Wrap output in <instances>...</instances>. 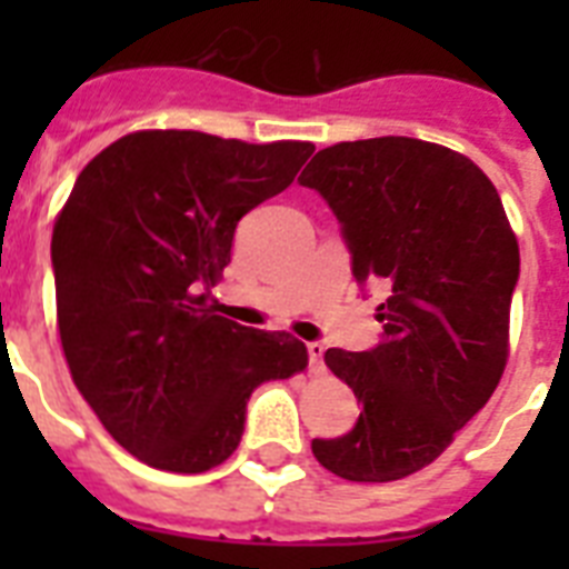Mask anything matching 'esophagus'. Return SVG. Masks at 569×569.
<instances>
[{
    "mask_svg": "<svg viewBox=\"0 0 569 569\" xmlns=\"http://www.w3.org/2000/svg\"><path fill=\"white\" fill-rule=\"evenodd\" d=\"M307 355H310V372H325V346H321V342H310V346H307Z\"/></svg>",
    "mask_w": 569,
    "mask_h": 569,
    "instance_id": "1",
    "label": "esophagus"
}]
</instances>
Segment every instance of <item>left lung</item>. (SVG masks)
Masks as SVG:
<instances>
[{
	"instance_id": "left-lung-1",
	"label": "left lung",
	"mask_w": 569,
	"mask_h": 569,
	"mask_svg": "<svg viewBox=\"0 0 569 569\" xmlns=\"http://www.w3.org/2000/svg\"><path fill=\"white\" fill-rule=\"evenodd\" d=\"M298 182L337 214L357 283L387 292L372 351H325L363 410L342 437L312 440V455L348 481L413 476L499 387L520 280L517 236L487 173L419 138L325 147Z\"/></svg>"
}]
</instances>
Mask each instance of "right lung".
<instances>
[{
	"label": "right lung",
	"instance_id": "1",
	"mask_svg": "<svg viewBox=\"0 0 569 569\" xmlns=\"http://www.w3.org/2000/svg\"><path fill=\"white\" fill-rule=\"evenodd\" d=\"M310 141L132 132L93 156L52 230L58 333L102 428L168 472H206L244 433L250 392L307 369L289 333L214 316L236 223L289 189Z\"/></svg>",
	"mask_w": 569,
	"mask_h": 569
}]
</instances>
